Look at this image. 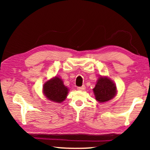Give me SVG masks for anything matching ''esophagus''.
<instances>
[{
  "instance_id": "1",
  "label": "esophagus",
  "mask_w": 150,
  "mask_h": 150,
  "mask_svg": "<svg viewBox=\"0 0 150 150\" xmlns=\"http://www.w3.org/2000/svg\"><path fill=\"white\" fill-rule=\"evenodd\" d=\"M77 89H79V90H85V85H83V86H82V87H77Z\"/></svg>"
}]
</instances>
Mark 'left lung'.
I'll use <instances>...</instances> for the list:
<instances>
[{"label": "left lung", "instance_id": "8db88e82", "mask_svg": "<svg viewBox=\"0 0 150 150\" xmlns=\"http://www.w3.org/2000/svg\"><path fill=\"white\" fill-rule=\"evenodd\" d=\"M93 90L96 100L100 102H105L112 99L117 93L116 86L108 77L100 76Z\"/></svg>", "mask_w": 150, "mask_h": 150}]
</instances>
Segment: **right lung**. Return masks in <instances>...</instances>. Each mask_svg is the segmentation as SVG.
Segmentation results:
<instances>
[{
  "label": "right lung",
  "instance_id": "add662e5",
  "mask_svg": "<svg viewBox=\"0 0 150 150\" xmlns=\"http://www.w3.org/2000/svg\"><path fill=\"white\" fill-rule=\"evenodd\" d=\"M43 91L48 100L61 103L66 98L68 89L64 85L62 80L56 76L44 84Z\"/></svg>",
  "mask_w": 150,
  "mask_h": 150
}]
</instances>
